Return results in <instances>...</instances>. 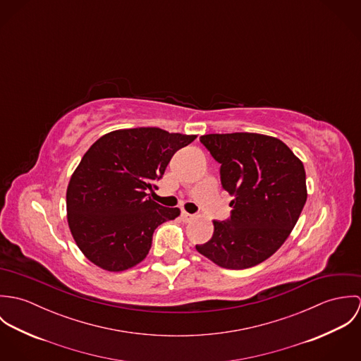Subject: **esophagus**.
Segmentation results:
<instances>
[{
  "label": "esophagus",
  "instance_id": "esophagus-1",
  "mask_svg": "<svg viewBox=\"0 0 361 361\" xmlns=\"http://www.w3.org/2000/svg\"><path fill=\"white\" fill-rule=\"evenodd\" d=\"M182 221L183 222H189V221H192L193 218H195V215H192V214H189V212H186V211H182Z\"/></svg>",
  "mask_w": 361,
  "mask_h": 361
}]
</instances>
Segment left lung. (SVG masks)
<instances>
[{
    "instance_id": "8db88e82",
    "label": "left lung",
    "mask_w": 361,
    "mask_h": 361,
    "mask_svg": "<svg viewBox=\"0 0 361 361\" xmlns=\"http://www.w3.org/2000/svg\"><path fill=\"white\" fill-rule=\"evenodd\" d=\"M200 142L221 164L222 188L235 199L228 221L196 250L228 269L271 257L289 238L307 200L303 162L279 139L259 133H211Z\"/></svg>"
}]
</instances>
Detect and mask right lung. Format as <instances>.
<instances>
[{"mask_svg":"<svg viewBox=\"0 0 361 361\" xmlns=\"http://www.w3.org/2000/svg\"><path fill=\"white\" fill-rule=\"evenodd\" d=\"M196 135L159 128L119 129L102 136L83 155L66 189L71 233L85 255L109 272L142 262L155 228L180 215L149 196L172 155Z\"/></svg>","mask_w":361,"mask_h":361,"instance_id":"add662e5","label":"right lung"}]
</instances>
